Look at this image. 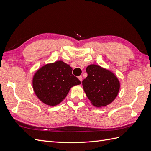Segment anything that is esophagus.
Instances as JSON below:
<instances>
[{
  "label": "esophagus",
  "mask_w": 151,
  "mask_h": 151,
  "mask_svg": "<svg viewBox=\"0 0 151 151\" xmlns=\"http://www.w3.org/2000/svg\"><path fill=\"white\" fill-rule=\"evenodd\" d=\"M78 79H79V81H80L81 82H82V80H83V77L80 76H79V77H78Z\"/></svg>",
  "instance_id": "34e87169"
}]
</instances>
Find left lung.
Returning a JSON list of instances; mask_svg holds the SVG:
<instances>
[{
	"instance_id": "8db88e82",
	"label": "left lung",
	"mask_w": 151,
	"mask_h": 151,
	"mask_svg": "<svg viewBox=\"0 0 151 151\" xmlns=\"http://www.w3.org/2000/svg\"><path fill=\"white\" fill-rule=\"evenodd\" d=\"M86 72L88 76L83 81V86L93 106L100 108L112 103L120 88L117 77L111 71L95 64L87 67Z\"/></svg>"
}]
</instances>
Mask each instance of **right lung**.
Segmentation results:
<instances>
[{
	"label": "right lung",
	"mask_w": 151,
	"mask_h": 151,
	"mask_svg": "<svg viewBox=\"0 0 151 151\" xmlns=\"http://www.w3.org/2000/svg\"><path fill=\"white\" fill-rule=\"evenodd\" d=\"M72 72V68L62 60L40 68L33 77V88L36 96L48 106L60 103L72 87L81 84Z\"/></svg>",
	"instance_id": "right-lung-1"
}]
</instances>
